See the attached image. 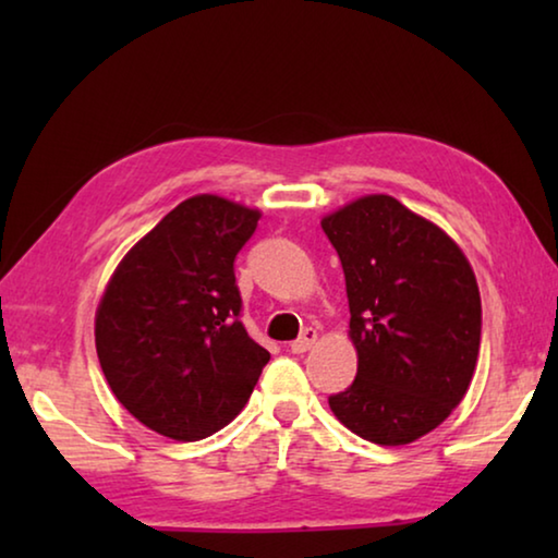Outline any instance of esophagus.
Instances as JSON below:
<instances>
[{
  "label": "esophagus",
  "mask_w": 558,
  "mask_h": 558,
  "mask_svg": "<svg viewBox=\"0 0 558 558\" xmlns=\"http://www.w3.org/2000/svg\"><path fill=\"white\" fill-rule=\"evenodd\" d=\"M317 342V329H313V327H307V329H302V335L295 339V342L290 344V349L295 354H302V352H307L310 347H313Z\"/></svg>",
  "instance_id": "1"
}]
</instances>
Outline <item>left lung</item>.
Returning a JSON list of instances; mask_svg holds the SVG:
<instances>
[{
    "label": "left lung",
    "instance_id": "obj_1",
    "mask_svg": "<svg viewBox=\"0 0 558 558\" xmlns=\"http://www.w3.org/2000/svg\"><path fill=\"white\" fill-rule=\"evenodd\" d=\"M323 231L342 260L359 359L329 409L376 446L418 440L472 381L483 335L475 272L446 231L386 194L325 216Z\"/></svg>",
    "mask_w": 558,
    "mask_h": 558
}]
</instances>
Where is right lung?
Returning <instances> with one entry per match:
<instances>
[{
	"mask_svg": "<svg viewBox=\"0 0 558 558\" xmlns=\"http://www.w3.org/2000/svg\"><path fill=\"white\" fill-rule=\"evenodd\" d=\"M258 219L221 196H192L132 245L102 292L100 369L159 436L192 442L229 426L268 364L241 323L233 272Z\"/></svg>",
	"mask_w": 558,
	"mask_h": 558,
	"instance_id": "right-lung-1",
	"label": "right lung"
}]
</instances>
